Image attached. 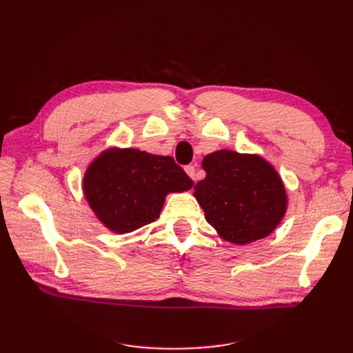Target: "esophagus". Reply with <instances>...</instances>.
I'll use <instances>...</instances> for the list:
<instances>
[{
  "instance_id": "obj_1",
  "label": "esophagus",
  "mask_w": 353,
  "mask_h": 353,
  "mask_svg": "<svg viewBox=\"0 0 353 353\" xmlns=\"http://www.w3.org/2000/svg\"><path fill=\"white\" fill-rule=\"evenodd\" d=\"M185 172H187V175L193 179V181H196L197 179V175H196V166H193V165H188V166H185Z\"/></svg>"
}]
</instances>
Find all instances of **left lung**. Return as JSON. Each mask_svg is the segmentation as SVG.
<instances>
[{"instance_id":"obj_1","label":"left lung","mask_w":353,"mask_h":353,"mask_svg":"<svg viewBox=\"0 0 353 353\" xmlns=\"http://www.w3.org/2000/svg\"><path fill=\"white\" fill-rule=\"evenodd\" d=\"M206 178L194 187L205 218L219 237L234 244L265 239L287 210L281 176L258 154L218 150L201 162Z\"/></svg>"}]
</instances>
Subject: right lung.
Segmentation results:
<instances>
[{"label": "right lung", "instance_id": "add662e5", "mask_svg": "<svg viewBox=\"0 0 353 353\" xmlns=\"http://www.w3.org/2000/svg\"><path fill=\"white\" fill-rule=\"evenodd\" d=\"M194 185L170 156L137 148H109L83 175L85 199L105 228L126 234L154 222L169 193Z\"/></svg>", "mask_w": 353, "mask_h": 353}]
</instances>
